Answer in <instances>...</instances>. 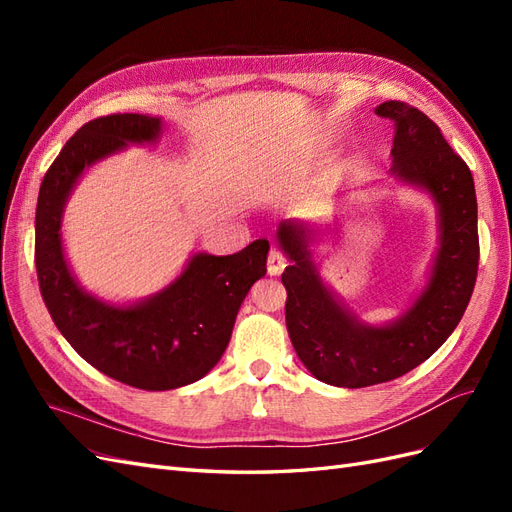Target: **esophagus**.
Returning <instances> with one entry per match:
<instances>
[{
	"label": "esophagus",
	"instance_id": "1",
	"mask_svg": "<svg viewBox=\"0 0 512 512\" xmlns=\"http://www.w3.org/2000/svg\"><path fill=\"white\" fill-rule=\"evenodd\" d=\"M286 269V258L280 252H271L269 260H267V271L269 275H280Z\"/></svg>",
	"mask_w": 512,
	"mask_h": 512
}]
</instances>
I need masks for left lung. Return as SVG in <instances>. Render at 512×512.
Masks as SVG:
<instances>
[{
	"label": "left lung",
	"mask_w": 512,
	"mask_h": 512,
	"mask_svg": "<svg viewBox=\"0 0 512 512\" xmlns=\"http://www.w3.org/2000/svg\"><path fill=\"white\" fill-rule=\"evenodd\" d=\"M376 115L395 123L391 175L429 194L438 211V250L427 284L406 312L386 324L363 322L322 280L312 250L318 226L288 220L277 228L290 260L282 273L290 342L309 374L344 389L395 380L427 361L466 312L478 271V209L468 164L418 108L389 100L376 106Z\"/></svg>",
	"instance_id": "left-lung-1"
}]
</instances>
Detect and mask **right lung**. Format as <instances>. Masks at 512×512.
I'll list each match as a JSON object with an SVG mask.
<instances>
[{
	"label": "right lung",
	"instance_id": "right-lung-1",
	"mask_svg": "<svg viewBox=\"0 0 512 512\" xmlns=\"http://www.w3.org/2000/svg\"><path fill=\"white\" fill-rule=\"evenodd\" d=\"M162 130L160 117L138 113L85 123L46 170L36 207L38 282L59 333L102 374L143 391L179 389L218 365L269 254L267 239L230 256L198 252L166 288L136 303H108L76 282L61 239L72 190L96 162L158 143Z\"/></svg>",
	"mask_w": 512,
	"mask_h": 512
}]
</instances>
